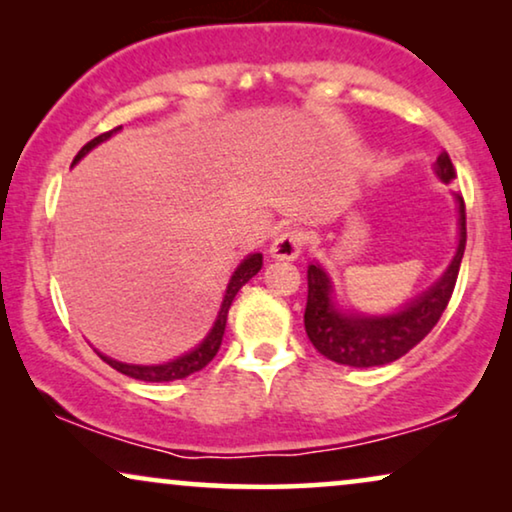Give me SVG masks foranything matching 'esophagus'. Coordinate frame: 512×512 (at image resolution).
<instances>
[{"instance_id": "34e87169", "label": "esophagus", "mask_w": 512, "mask_h": 512, "mask_svg": "<svg viewBox=\"0 0 512 512\" xmlns=\"http://www.w3.org/2000/svg\"><path fill=\"white\" fill-rule=\"evenodd\" d=\"M305 237L300 230H284L275 237V242L270 244V256L277 261H296L303 251Z\"/></svg>"}]
</instances>
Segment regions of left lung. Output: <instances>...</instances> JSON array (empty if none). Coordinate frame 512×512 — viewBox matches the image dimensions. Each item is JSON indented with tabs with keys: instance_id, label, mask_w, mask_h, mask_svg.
I'll return each mask as SVG.
<instances>
[{
	"instance_id": "8db88e82",
	"label": "left lung",
	"mask_w": 512,
	"mask_h": 512,
	"mask_svg": "<svg viewBox=\"0 0 512 512\" xmlns=\"http://www.w3.org/2000/svg\"><path fill=\"white\" fill-rule=\"evenodd\" d=\"M436 174L440 181L450 184L457 177L447 151L436 160ZM459 205V247L452 263L447 265L443 277L424 291L422 296L410 300L398 312L368 317L359 312H342L333 303L331 277L319 263L307 268V305H305V331L307 338L326 359L340 366L373 368L401 359L412 347L419 345L431 328L438 324L440 314L450 303L454 284L459 277V265L466 249V205L461 195L454 193Z\"/></svg>"
}]
</instances>
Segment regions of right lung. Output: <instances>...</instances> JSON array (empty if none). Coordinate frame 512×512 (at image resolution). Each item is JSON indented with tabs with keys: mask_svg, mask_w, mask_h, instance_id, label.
Listing matches in <instances>:
<instances>
[{
	"mask_svg": "<svg viewBox=\"0 0 512 512\" xmlns=\"http://www.w3.org/2000/svg\"><path fill=\"white\" fill-rule=\"evenodd\" d=\"M118 130H121V125H118V128H114V130H109V132H102V135H97L95 139H90V142L83 146L79 153H76L74 163H79V160L86 156L90 149H95L97 144L104 142V139H109ZM261 268H263V254H249L240 265H237V270L233 272V277H230V282H228L226 296H223L219 317H216L212 331L207 333V338L202 340L200 345L193 349V352L179 356V359H174V361L158 363V366H135V363H121L116 359H109V356H104L100 352H97V354H100V359L107 361L111 368H116L118 373L135 377V380H144V382H172V380H184V377L198 373V370L205 368L207 363L214 359L216 352H219L221 340H223V331H226L228 310H230V305H233L237 291H240L242 286L247 284L249 279L254 277Z\"/></svg>",
	"mask_w": 512,
	"mask_h": 512,
	"instance_id": "right-lung-1",
	"label": "right lung"
}]
</instances>
